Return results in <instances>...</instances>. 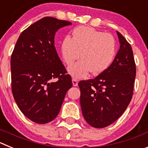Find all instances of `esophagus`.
Returning a JSON list of instances; mask_svg holds the SVG:
<instances>
[{
  "mask_svg": "<svg viewBox=\"0 0 148 148\" xmlns=\"http://www.w3.org/2000/svg\"><path fill=\"white\" fill-rule=\"evenodd\" d=\"M72 82H73V86H77L78 85V79H76V78H73V79H72Z\"/></svg>",
  "mask_w": 148,
  "mask_h": 148,
  "instance_id": "1",
  "label": "esophagus"
}]
</instances>
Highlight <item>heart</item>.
I'll return each mask as SVG.
<instances>
[{
  "mask_svg": "<svg viewBox=\"0 0 148 148\" xmlns=\"http://www.w3.org/2000/svg\"><path fill=\"white\" fill-rule=\"evenodd\" d=\"M116 40L112 35L90 27H79L61 43V54L67 65H72L81 56L80 61L69 68L75 78L85 76L89 72L98 75L107 69L116 54Z\"/></svg>",
  "mask_w": 148,
  "mask_h": 148,
  "instance_id": "1",
  "label": "heart"
}]
</instances>
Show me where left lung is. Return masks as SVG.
<instances>
[{"label": "left lung", "mask_w": 148, "mask_h": 148, "mask_svg": "<svg viewBox=\"0 0 148 148\" xmlns=\"http://www.w3.org/2000/svg\"><path fill=\"white\" fill-rule=\"evenodd\" d=\"M120 48L113 63L92 79L80 81V104L89 125L103 128L116 121L130 104L136 78L131 46L116 31Z\"/></svg>", "instance_id": "1"}]
</instances>
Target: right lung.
Listing matches in <instances>:
<instances>
[{
    "mask_svg": "<svg viewBox=\"0 0 148 148\" xmlns=\"http://www.w3.org/2000/svg\"><path fill=\"white\" fill-rule=\"evenodd\" d=\"M70 21L44 17L23 30L11 56L12 92L29 119L46 124L58 116L72 78L56 52V31ZM56 78L57 81L53 82Z\"/></svg>",
    "mask_w": 148,
    "mask_h": 148,
    "instance_id": "add662e5",
    "label": "right lung"
}]
</instances>
